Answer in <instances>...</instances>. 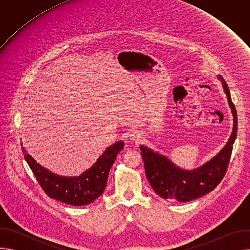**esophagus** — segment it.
Wrapping results in <instances>:
<instances>
[{"label":"esophagus","instance_id":"esophagus-1","mask_svg":"<svg viewBox=\"0 0 250 250\" xmlns=\"http://www.w3.org/2000/svg\"><path fill=\"white\" fill-rule=\"evenodd\" d=\"M140 136H141V134L138 131H131L129 133V137L132 140H138L140 138Z\"/></svg>","mask_w":250,"mask_h":250}]
</instances>
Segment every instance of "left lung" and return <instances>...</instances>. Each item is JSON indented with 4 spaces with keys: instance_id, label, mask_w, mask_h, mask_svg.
I'll return each instance as SVG.
<instances>
[{
    "instance_id": "left-lung-1",
    "label": "left lung",
    "mask_w": 250,
    "mask_h": 250,
    "mask_svg": "<svg viewBox=\"0 0 250 250\" xmlns=\"http://www.w3.org/2000/svg\"><path fill=\"white\" fill-rule=\"evenodd\" d=\"M223 86L233 115V130L227 146L210 161L194 171H183L176 167L165 156L140 146L147 179L152 189L163 199L189 202L198 199L215 189L225 177L236 138L237 115L226 81Z\"/></svg>"
}]
</instances>
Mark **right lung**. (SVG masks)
Listing matches in <instances>:
<instances>
[{
    "mask_svg": "<svg viewBox=\"0 0 250 250\" xmlns=\"http://www.w3.org/2000/svg\"><path fill=\"white\" fill-rule=\"evenodd\" d=\"M124 146L123 141L116 142L106 148L97 162L79 177L55 175L37 163L25 152L24 147H21V150L40 186L48 197L68 205L85 206L93 203L104 191L110 169Z\"/></svg>",
    "mask_w": 250,
    "mask_h": 250,
    "instance_id": "obj_1",
    "label": "right lung"
}]
</instances>
